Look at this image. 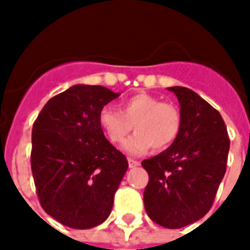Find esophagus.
<instances>
[{"label": "esophagus", "mask_w": 250, "mask_h": 250, "mask_svg": "<svg viewBox=\"0 0 250 250\" xmlns=\"http://www.w3.org/2000/svg\"><path fill=\"white\" fill-rule=\"evenodd\" d=\"M139 165H140V162H139V161L131 160V158H129V160H128V166H129V168H133V167L139 166Z\"/></svg>", "instance_id": "1"}]
</instances>
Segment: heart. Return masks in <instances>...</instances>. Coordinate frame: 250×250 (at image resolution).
<instances>
[{"mask_svg":"<svg viewBox=\"0 0 250 250\" xmlns=\"http://www.w3.org/2000/svg\"><path fill=\"white\" fill-rule=\"evenodd\" d=\"M98 123L114 144L122 143L131 129H136L125 140L123 150L129 156H141L152 146L157 150L168 146L178 136L182 118L172 104L141 92L123 100L121 111L111 106L102 107Z\"/></svg>","mask_w":250,"mask_h":250,"instance_id":"obj_1","label":"heart"}]
</instances>
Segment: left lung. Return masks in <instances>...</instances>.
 Here are the masks:
<instances>
[{"instance_id": "8db88e82", "label": "left lung", "mask_w": 250, "mask_h": 250, "mask_svg": "<svg viewBox=\"0 0 250 250\" xmlns=\"http://www.w3.org/2000/svg\"><path fill=\"white\" fill-rule=\"evenodd\" d=\"M167 89L178 97L182 125L172 144L141 162L148 171L146 214L166 229L201 219L213 205L225 176L229 139L221 114L186 86Z\"/></svg>"}]
</instances>
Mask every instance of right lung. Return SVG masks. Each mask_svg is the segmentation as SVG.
Segmentation results:
<instances>
[{
	"label": "right lung",
	"instance_id": "add662e5",
	"mask_svg": "<svg viewBox=\"0 0 250 250\" xmlns=\"http://www.w3.org/2000/svg\"><path fill=\"white\" fill-rule=\"evenodd\" d=\"M119 96L105 86L76 84L50 98L33 123L31 167L37 197L67 227H96L113 209L128 162L106 140L98 114Z\"/></svg>",
	"mask_w": 250,
	"mask_h": 250
}]
</instances>
